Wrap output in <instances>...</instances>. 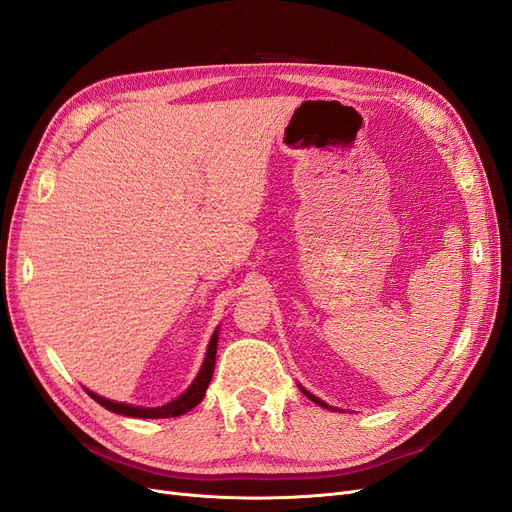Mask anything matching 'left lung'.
<instances>
[{
  "mask_svg": "<svg viewBox=\"0 0 512 512\" xmlns=\"http://www.w3.org/2000/svg\"><path fill=\"white\" fill-rule=\"evenodd\" d=\"M303 393H305V395H307L309 399H312V401H316V404H318V406H322V408H329V406H327V404H324V401H320L318 397H314V395H309L307 391H303Z\"/></svg>",
  "mask_w": 512,
  "mask_h": 512,
  "instance_id": "left-lung-1",
  "label": "left lung"
}]
</instances>
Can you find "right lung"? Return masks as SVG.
<instances>
[{
  "instance_id": "add662e5",
  "label": "right lung",
  "mask_w": 512,
  "mask_h": 512,
  "mask_svg": "<svg viewBox=\"0 0 512 512\" xmlns=\"http://www.w3.org/2000/svg\"><path fill=\"white\" fill-rule=\"evenodd\" d=\"M215 350H218V333H213L209 348H207V356H205V363L200 367L196 380L192 382V386L188 391H185L181 397H177L175 401H170L166 406L160 408H136V406H128V404H115L111 399H104L96 393L87 391L91 397H94L100 406H104L106 410L123 414V416H134V418H170V416H181L188 410H192L194 406L200 404V399L205 397L207 386L211 382L213 376V367H215Z\"/></svg>"
}]
</instances>
